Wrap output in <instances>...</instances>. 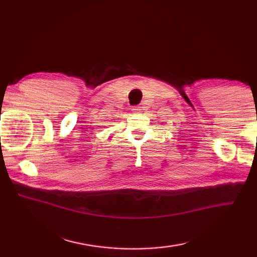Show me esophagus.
Segmentation results:
<instances>
[{"mask_svg":"<svg viewBox=\"0 0 257 257\" xmlns=\"http://www.w3.org/2000/svg\"><path fill=\"white\" fill-rule=\"evenodd\" d=\"M134 110H135L136 112H141V111H143V109H141V107H135Z\"/></svg>","mask_w":257,"mask_h":257,"instance_id":"obj_1","label":"esophagus"}]
</instances>
